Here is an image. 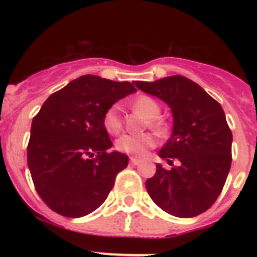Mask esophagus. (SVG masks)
Returning <instances> with one entry per match:
<instances>
[{"instance_id":"34e87169","label":"esophagus","mask_w":257,"mask_h":257,"mask_svg":"<svg viewBox=\"0 0 257 257\" xmlns=\"http://www.w3.org/2000/svg\"><path fill=\"white\" fill-rule=\"evenodd\" d=\"M139 160L138 159H136V158H131V164L132 165H138L139 164Z\"/></svg>"}]
</instances>
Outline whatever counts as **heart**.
<instances>
[{"label":"heart","instance_id":"1","mask_svg":"<svg viewBox=\"0 0 257 257\" xmlns=\"http://www.w3.org/2000/svg\"><path fill=\"white\" fill-rule=\"evenodd\" d=\"M133 108L138 110L149 119V124L153 128H159L160 124L157 120V116L160 113V107L153 98L142 97L137 98L133 102ZM103 124H104L105 131L109 134H116L121 129V116L120 107L118 104H114L105 112L103 116ZM155 138L152 134H123L120 138L116 141L115 148L121 153L131 155V157L142 158L147 153L149 148L155 145Z\"/></svg>","mask_w":257,"mask_h":257}]
</instances>
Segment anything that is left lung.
<instances>
[{
  "mask_svg": "<svg viewBox=\"0 0 257 257\" xmlns=\"http://www.w3.org/2000/svg\"><path fill=\"white\" fill-rule=\"evenodd\" d=\"M138 89L159 98L173 114L172 137L158 155L173 164H157L145 181L152 200L168 214L193 217L206 211L221 193L231 167L232 134L224 109L203 88L183 76L155 82L137 80Z\"/></svg>",
  "mask_w": 257,
  "mask_h": 257,
  "instance_id": "obj_1",
  "label": "left lung"
}]
</instances>
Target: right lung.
Wrapping results in <instances>:
<instances>
[{"mask_svg": "<svg viewBox=\"0 0 257 257\" xmlns=\"http://www.w3.org/2000/svg\"><path fill=\"white\" fill-rule=\"evenodd\" d=\"M137 92L131 82L87 74L47 98L33 118L27 164L38 195L53 211L82 217L99 208L128 157L103 124L108 108Z\"/></svg>", "mask_w": 257, "mask_h": 257, "instance_id": "add662e5", "label": "right lung"}]
</instances>
